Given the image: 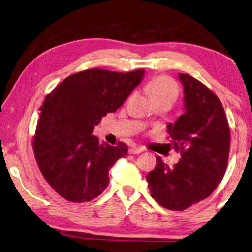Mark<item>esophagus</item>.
<instances>
[{"instance_id": "34e87169", "label": "esophagus", "mask_w": 252, "mask_h": 252, "mask_svg": "<svg viewBox=\"0 0 252 252\" xmlns=\"http://www.w3.org/2000/svg\"><path fill=\"white\" fill-rule=\"evenodd\" d=\"M142 148H139V147H132V148H130L129 149V153L130 154H140L141 152H142Z\"/></svg>"}]
</instances>
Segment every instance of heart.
Here are the masks:
<instances>
[{"label": "heart", "instance_id": "heart-1", "mask_svg": "<svg viewBox=\"0 0 252 252\" xmlns=\"http://www.w3.org/2000/svg\"><path fill=\"white\" fill-rule=\"evenodd\" d=\"M146 89L154 102L160 99H171L174 102L178 97V86L171 78L165 76L152 79Z\"/></svg>", "mask_w": 252, "mask_h": 252}]
</instances>
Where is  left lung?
I'll return each instance as SVG.
<instances>
[{"mask_svg":"<svg viewBox=\"0 0 252 252\" xmlns=\"http://www.w3.org/2000/svg\"><path fill=\"white\" fill-rule=\"evenodd\" d=\"M185 112L167 132L181 158L173 168L159 156L146 176L152 197L163 207L185 210L214 192L225 174L230 153V127L215 94L189 74L179 73Z\"/></svg>","mask_w":252,"mask_h":252,"instance_id":"obj_1","label":"left lung"}]
</instances>
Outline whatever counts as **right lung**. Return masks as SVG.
Here are the masks:
<instances>
[{"mask_svg": "<svg viewBox=\"0 0 252 252\" xmlns=\"http://www.w3.org/2000/svg\"><path fill=\"white\" fill-rule=\"evenodd\" d=\"M144 76L145 70L90 69L65 78L46 96L33 152L44 178L60 196L85 202L106 189L108 172L127 147L100 142L93 131L103 116L122 106Z\"/></svg>", "mask_w": 252, "mask_h": 252, "instance_id": "right-lung-1", "label": "right lung"}]
</instances>
